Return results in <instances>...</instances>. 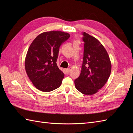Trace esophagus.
Listing matches in <instances>:
<instances>
[{"instance_id":"34e87169","label":"esophagus","mask_w":133,"mask_h":133,"mask_svg":"<svg viewBox=\"0 0 133 133\" xmlns=\"http://www.w3.org/2000/svg\"><path fill=\"white\" fill-rule=\"evenodd\" d=\"M65 72H66V74H68L70 72V69L69 68H68V69H65Z\"/></svg>"}]
</instances>
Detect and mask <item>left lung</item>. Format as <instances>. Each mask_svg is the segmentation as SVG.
<instances>
[{
	"label": "left lung",
	"instance_id": "1",
	"mask_svg": "<svg viewBox=\"0 0 133 133\" xmlns=\"http://www.w3.org/2000/svg\"><path fill=\"white\" fill-rule=\"evenodd\" d=\"M84 43L81 73L74 80L76 89L90 95L97 92L109 78L111 65L107 51L98 39L82 33Z\"/></svg>",
	"mask_w": 133,
	"mask_h": 133
}]
</instances>
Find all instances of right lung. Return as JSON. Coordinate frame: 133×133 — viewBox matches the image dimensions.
<instances>
[{
    "instance_id": "obj_1",
    "label": "right lung",
    "mask_w": 133,
    "mask_h": 133,
    "mask_svg": "<svg viewBox=\"0 0 133 133\" xmlns=\"http://www.w3.org/2000/svg\"><path fill=\"white\" fill-rule=\"evenodd\" d=\"M70 34L60 31L44 32L28 49L25 68L28 77L38 89L49 92L58 88L64 77L57 66L59 48Z\"/></svg>"
}]
</instances>
